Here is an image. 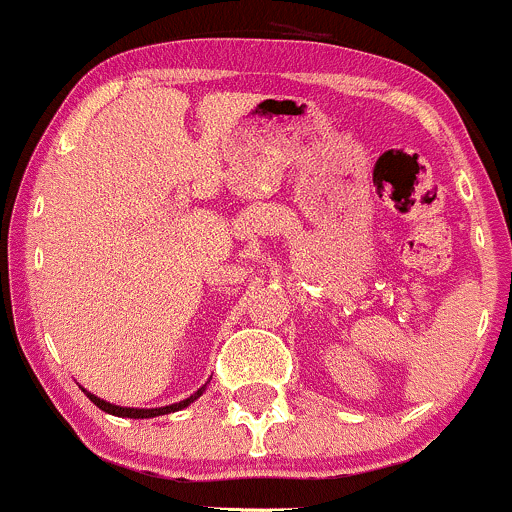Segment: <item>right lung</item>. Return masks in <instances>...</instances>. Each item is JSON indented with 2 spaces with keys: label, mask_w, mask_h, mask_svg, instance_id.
Masks as SVG:
<instances>
[{
  "label": "right lung",
  "mask_w": 512,
  "mask_h": 512,
  "mask_svg": "<svg viewBox=\"0 0 512 512\" xmlns=\"http://www.w3.org/2000/svg\"><path fill=\"white\" fill-rule=\"evenodd\" d=\"M200 394H203V389H200L198 394L190 396V399L180 401V404H173V406H160V409H123V406L106 404V401H103V399H98V396L89 394V391H86V396H89V399L94 401V404H96L98 409H101V411H106V414H113V416H128V418H156V416L170 414V411H180V409H185V406H188V404H193V401L198 399Z\"/></svg>",
  "instance_id": "1"
}]
</instances>
